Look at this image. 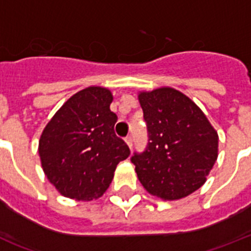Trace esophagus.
I'll return each mask as SVG.
<instances>
[{"instance_id": "esophagus-1", "label": "esophagus", "mask_w": 251, "mask_h": 251, "mask_svg": "<svg viewBox=\"0 0 251 251\" xmlns=\"http://www.w3.org/2000/svg\"><path fill=\"white\" fill-rule=\"evenodd\" d=\"M125 142H126V144H127V146H128V148H132V137H131V136H127V137H126V139H125Z\"/></svg>"}]
</instances>
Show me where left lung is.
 <instances>
[{
    "mask_svg": "<svg viewBox=\"0 0 251 251\" xmlns=\"http://www.w3.org/2000/svg\"><path fill=\"white\" fill-rule=\"evenodd\" d=\"M149 144L135 153L140 182L161 200H180L202 186L218 159L219 136L201 109L173 87L137 95Z\"/></svg>",
    "mask_w": 251,
    "mask_h": 251,
    "instance_id": "8db88e82",
    "label": "left lung"
}]
</instances>
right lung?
Masks as SVG:
<instances>
[{
  "label": "right lung",
  "instance_id": "obj_1",
  "mask_svg": "<svg viewBox=\"0 0 251 251\" xmlns=\"http://www.w3.org/2000/svg\"><path fill=\"white\" fill-rule=\"evenodd\" d=\"M109 89L90 86L72 95L47 123L38 141L45 175L56 190L92 201L110 186L117 164L130 155L115 135L116 114Z\"/></svg>",
  "mask_w": 251,
  "mask_h": 251
}]
</instances>
